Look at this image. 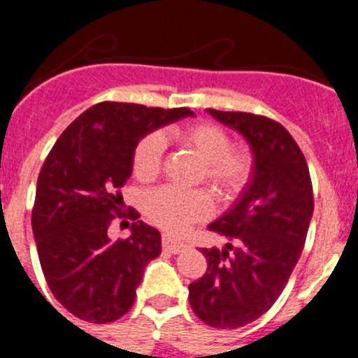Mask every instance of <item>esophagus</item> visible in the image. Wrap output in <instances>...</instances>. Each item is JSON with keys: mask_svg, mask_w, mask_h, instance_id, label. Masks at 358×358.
Wrapping results in <instances>:
<instances>
[{"mask_svg": "<svg viewBox=\"0 0 358 358\" xmlns=\"http://www.w3.org/2000/svg\"><path fill=\"white\" fill-rule=\"evenodd\" d=\"M188 248L185 242H181V240H177L173 238L172 235H163V249L164 251H169V252H181L185 251V249Z\"/></svg>", "mask_w": 358, "mask_h": 358, "instance_id": "esophagus-1", "label": "esophagus"}]
</instances>
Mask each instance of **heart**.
I'll use <instances>...</instances> for the list:
<instances>
[{"mask_svg": "<svg viewBox=\"0 0 358 358\" xmlns=\"http://www.w3.org/2000/svg\"><path fill=\"white\" fill-rule=\"evenodd\" d=\"M173 138L202 161L199 179H204L226 201L235 199L249 185L255 170L248 148H229V136L210 122L188 123L173 131ZM164 138L159 132L147 134L134 148L132 170L140 181H152L161 172ZM213 211V199L202 188L182 189L161 186L145 199V213L152 222L170 233H185L192 224L201 222Z\"/></svg>", "mask_w": 358, "mask_h": 358, "instance_id": "heart-1", "label": "heart"}]
</instances>
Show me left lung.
<instances>
[{
  "mask_svg": "<svg viewBox=\"0 0 358 358\" xmlns=\"http://www.w3.org/2000/svg\"><path fill=\"white\" fill-rule=\"evenodd\" d=\"M243 136L255 170L238 201L210 224L229 243L202 249L208 271L189 283L192 310L208 327H245L274 305L296 267L314 213L308 164L283 125L251 113L208 109Z\"/></svg>",
  "mask_w": 358,
  "mask_h": 358,
  "instance_id": "1",
  "label": "left lung"
}]
</instances>
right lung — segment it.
Segmentation results:
<instances>
[{"label":"right lung","instance_id":"add662e5","mask_svg":"<svg viewBox=\"0 0 358 358\" xmlns=\"http://www.w3.org/2000/svg\"><path fill=\"white\" fill-rule=\"evenodd\" d=\"M195 116L102 102L84 110L50 150L37 179L31 229L43 274L55 299L82 321L106 324L127 314L147 264L161 255L156 227L136 220L131 236L107 235L132 173V156L148 132Z\"/></svg>","mask_w":358,"mask_h":358}]
</instances>
